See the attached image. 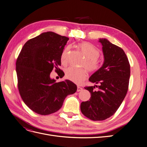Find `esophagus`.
Wrapping results in <instances>:
<instances>
[{
  "label": "esophagus",
  "instance_id": "1",
  "mask_svg": "<svg viewBox=\"0 0 147 147\" xmlns=\"http://www.w3.org/2000/svg\"><path fill=\"white\" fill-rule=\"evenodd\" d=\"M83 89V88H81V87H80V86H78V88H77V91H78V92H79V91H81Z\"/></svg>",
  "mask_w": 147,
  "mask_h": 147
}]
</instances>
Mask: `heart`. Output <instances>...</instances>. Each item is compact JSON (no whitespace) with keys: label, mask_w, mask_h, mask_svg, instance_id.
<instances>
[{"label":"heart","mask_w":147,"mask_h":147,"mask_svg":"<svg viewBox=\"0 0 147 147\" xmlns=\"http://www.w3.org/2000/svg\"><path fill=\"white\" fill-rule=\"evenodd\" d=\"M77 47L85 56L81 66L85 67L88 71L91 73L98 71L101 67V62L98 59L100 56L99 50L92 44L88 42L79 43ZM69 47H67L63 50L61 55L62 63L65 65L67 64L69 61ZM65 78L68 80L79 85L86 79V73L84 68L69 67L65 70Z\"/></svg>","instance_id":"obj_1"}]
</instances>
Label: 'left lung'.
<instances>
[{
	"mask_svg": "<svg viewBox=\"0 0 147 147\" xmlns=\"http://www.w3.org/2000/svg\"><path fill=\"white\" fill-rule=\"evenodd\" d=\"M99 41L105 61L89 79L98 85L84 88L91 95L80 105L82 113L93 121L105 120L117 112L128 91L130 76V65L124 50L106 39ZM95 86L97 90H94Z\"/></svg>",
	"mask_w": 147,
	"mask_h": 147,
	"instance_id": "1",
	"label": "left lung"
}]
</instances>
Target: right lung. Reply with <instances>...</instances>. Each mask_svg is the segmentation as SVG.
I'll list each match as a JSON object with an SVG mask.
<instances>
[{"label": "right lung", "mask_w": 147, "mask_h": 147, "mask_svg": "<svg viewBox=\"0 0 147 147\" xmlns=\"http://www.w3.org/2000/svg\"><path fill=\"white\" fill-rule=\"evenodd\" d=\"M69 38L53 32H44L28 40L16 61L18 89L24 103L35 113L47 115L61 109L68 95L77 91L69 80L56 82L50 74L53 68L60 78L64 73L61 55Z\"/></svg>", "instance_id": "right-lung-1"}]
</instances>
